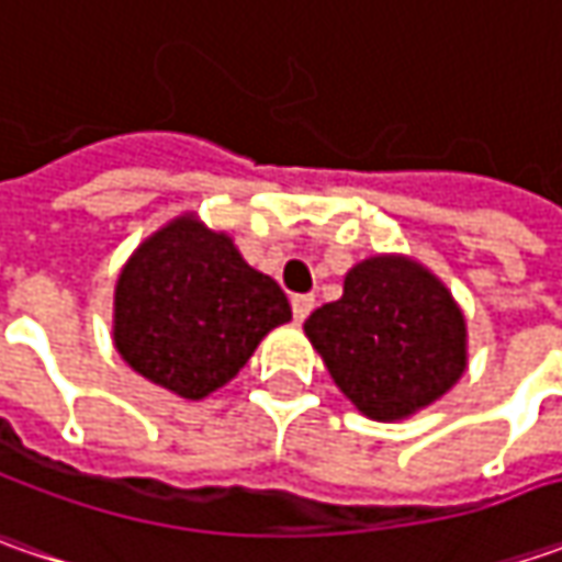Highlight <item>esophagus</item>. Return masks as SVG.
<instances>
[{"mask_svg": "<svg viewBox=\"0 0 562 562\" xmlns=\"http://www.w3.org/2000/svg\"><path fill=\"white\" fill-rule=\"evenodd\" d=\"M291 306H293V318H296V322H306V315L313 313L315 296L313 293H296V296L291 300Z\"/></svg>", "mask_w": 562, "mask_h": 562, "instance_id": "34e87169", "label": "esophagus"}]
</instances>
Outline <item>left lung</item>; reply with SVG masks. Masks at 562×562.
Wrapping results in <instances>:
<instances>
[{
  "label": "left lung",
  "instance_id": "obj_1",
  "mask_svg": "<svg viewBox=\"0 0 562 562\" xmlns=\"http://www.w3.org/2000/svg\"><path fill=\"white\" fill-rule=\"evenodd\" d=\"M306 337L362 416L406 419L465 372V318L441 281L406 256L347 271L344 296L318 306Z\"/></svg>",
  "mask_w": 562,
  "mask_h": 562
}]
</instances>
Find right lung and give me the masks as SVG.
<instances>
[{"instance_id":"obj_1","label":"right lung","mask_w":562,"mask_h":562,"mask_svg":"<svg viewBox=\"0 0 562 562\" xmlns=\"http://www.w3.org/2000/svg\"><path fill=\"white\" fill-rule=\"evenodd\" d=\"M291 303L227 234L181 215L146 237L115 284L121 359L165 391L203 400L237 375Z\"/></svg>"}]
</instances>
